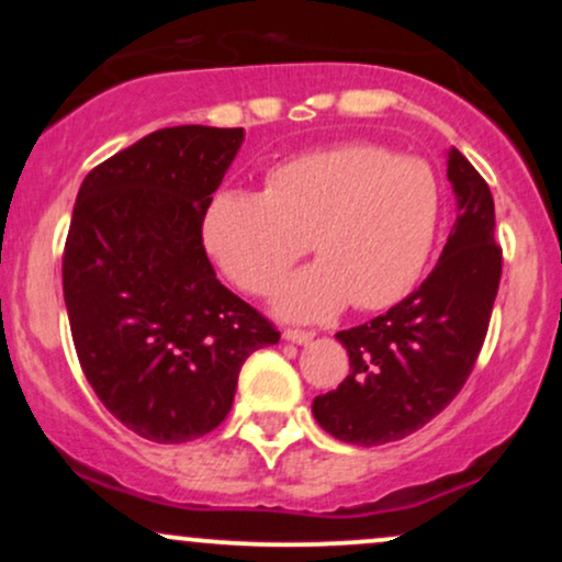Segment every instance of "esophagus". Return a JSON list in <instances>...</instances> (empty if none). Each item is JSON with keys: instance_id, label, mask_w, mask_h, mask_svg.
Returning <instances> with one entry per match:
<instances>
[{"instance_id": "obj_1", "label": "esophagus", "mask_w": 562, "mask_h": 562, "mask_svg": "<svg viewBox=\"0 0 562 562\" xmlns=\"http://www.w3.org/2000/svg\"><path fill=\"white\" fill-rule=\"evenodd\" d=\"M282 338L293 340V344H308V340L314 338V333L312 330H299V327H288V330L282 333Z\"/></svg>"}]
</instances>
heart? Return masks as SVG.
Wrapping results in <instances>:
<instances>
[{
	"instance_id": "heart-1",
	"label": "heart",
	"mask_w": 562,
	"mask_h": 562,
	"mask_svg": "<svg viewBox=\"0 0 562 562\" xmlns=\"http://www.w3.org/2000/svg\"><path fill=\"white\" fill-rule=\"evenodd\" d=\"M441 190L420 158L344 145L269 171L267 192L224 190L211 200L203 243L235 285L263 295L308 250L277 295L288 317H330L351 299L385 308L409 293L434 250Z\"/></svg>"
}]
</instances>
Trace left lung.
<instances>
[{
  "mask_svg": "<svg viewBox=\"0 0 562 562\" xmlns=\"http://www.w3.org/2000/svg\"><path fill=\"white\" fill-rule=\"evenodd\" d=\"M447 177L457 222L434 272L385 314L335 335L351 370L312 412L338 441L380 447L420 430L462 391L486 340L502 277L494 198L460 150Z\"/></svg>",
  "mask_w": 562,
  "mask_h": 562,
  "instance_id": "left-lung-1",
  "label": "left lung"
}]
</instances>
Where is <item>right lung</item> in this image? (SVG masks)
<instances>
[{
    "label": "right lung",
    "instance_id": "right-lung-1",
    "mask_svg": "<svg viewBox=\"0 0 562 562\" xmlns=\"http://www.w3.org/2000/svg\"><path fill=\"white\" fill-rule=\"evenodd\" d=\"M243 128H158L83 179L63 295L83 375L115 420L156 443L222 425L240 367L277 327L216 280L203 218Z\"/></svg>",
    "mask_w": 562,
    "mask_h": 562
}]
</instances>
